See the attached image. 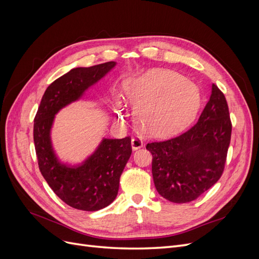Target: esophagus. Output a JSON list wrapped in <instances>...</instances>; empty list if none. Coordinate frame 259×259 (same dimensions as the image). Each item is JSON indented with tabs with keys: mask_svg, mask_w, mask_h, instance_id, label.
<instances>
[{
	"mask_svg": "<svg viewBox=\"0 0 259 259\" xmlns=\"http://www.w3.org/2000/svg\"><path fill=\"white\" fill-rule=\"evenodd\" d=\"M132 149L133 150H137V149H140L143 146H144V143L143 140L140 139L139 137H136V138H133L132 139Z\"/></svg>",
	"mask_w": 259,
	"mask_h": 259,
	"instance_id": "1",
	"label": "esophagus"
}]
</instances>
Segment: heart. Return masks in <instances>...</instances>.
<instances>
[{"label": "heart", "instance_id": "1", "mask_svg": "<svg viewBox=\"0 0 259 259\" xmlns=\"http://www.w3.org/2000/svg\"><path fill=\"white\" fill-rule=\"evenodd\" d=\"M124 94L135 107V124L145 135L173 134L189 121L200 104L199 91L192 82L169 70L152 69L124 82ZM117 116H124L119 100Z\"/></svg>", "mask_w": 259, "mask_h": 259}]
</instances>
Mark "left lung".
<instances>
[{
    "mask_svg": "<svg viewBox=\"0 0 259 259\" xmlns=\"http://www.w3.org/2000/svg\"><path fill=\"white\" fill-rule=\"evenodd\" d=\"M230 137L228 105L211 84L209 99L192 127L175 138L146 146L152 154L156 191L174 203L200 197L221 178Z\"/></svg>",
    "mask_w": 259,
    "mask_h": 259,
    "instance_id": "8db88e82",
    "label": "left lung"
}]
</instances>
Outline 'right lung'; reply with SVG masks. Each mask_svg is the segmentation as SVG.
<instances>
[{"instance_id":"1","label":"right lung","mask_w":259,"mask_h":259,"mask_svg":"<svg viewBox=\"0 0 259 259\" xmlns=\"http://www.w3.org/2000/svg\"><path fill=\"white\" fill-rule=\"evenodd\" d=\"M115 66V61H108L71 69L46 89L34 117L33 139L41 174L57 197L76 209L95 211L114 201L120 176L132 154L131 138H103L82 162H61L51 139L55 116L61 109L83 99L85 93Z\"/></svg>"}]
</instances>
